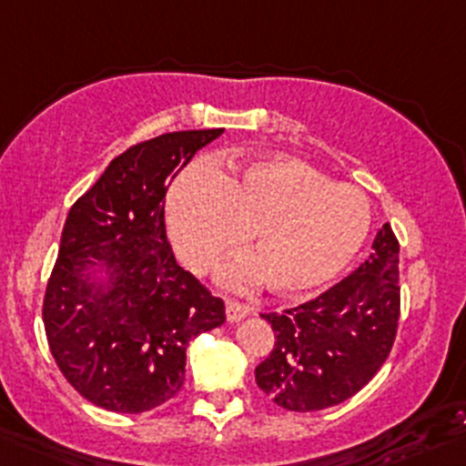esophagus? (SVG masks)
Instances as JSON below:
<instances>
[{"mask_svg":"<svg viewBox=\"0 0 466 466\" xmlns=\"http://www.w3.org/2000/svg\"><path fill=\"white\" fill-rule=\"evenodd\" d=\"M225 315H228L229 324H234V321H241L243 317L250 315V308L243 306V303H238V301H232V299H229V301L225 303Z\"/></svg>","mask_w":466,"mask_h":466,"instance_id":"1","label":"esophagus"}]
</instances>
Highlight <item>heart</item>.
I'll list each match as a JSON object with an SVG mask.
<instances>
[{"label":"heart","instance_id":"1","mask_svg":"<svg viewBox=\"0 0 466 466\" xmlns=\"http://www.w3.org/2000/svg\"><path fill=\"white\" fill-rule=\"evenodd\" d=\"M370 223V202L356 186L333 184L294 158H255L229 174L195 165L167 195L169 237L193 271H207L250 232L258 255L218 268L229 289L262 280L278 294L319 289L359 255Z\"/></svg>","mask_w":466,"mask_h":466}]
</instances>
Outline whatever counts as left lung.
I'll list each match as a JSON object with an SVG mask.
<instances>
[{
    "label": "left lung",
    "mask_w": 466,
    "mask_h": 466,
    "mask_svg": "<svg viewBox=\"0 0 466 466\" xmlns=\"http://www.w3.org/2000/svg\"><path fill=\"white\" fill-rule=\"evenodd\" d=\"M398 253L393 229L381 225L372 253L345 280L303 306L262 315L276 342L255 381L278 407L326 410L377 375L398 331Z\"/></svg>",
    "instance_id": "8db88e82"
}]
</instances>
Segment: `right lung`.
Listing matches in <instances>:
<instances>
[{"instance_id": "1", "label": "right lung", "mask_w": 466, "mask_h": 466, "mask_svg": "<svg viewBox=\"0 0 466 466\" xmlns=\"http://www.w3.org/2000/svg\"><path fill=\"white\" fill-rule=\"evenodd\" d=\"M220 133L130 147L68 211L43 324L62 375L96 407L142 414L167 402L188 342L225 321V303L177 264L165 234V186Z\"/></svg>"}]
</instances>
